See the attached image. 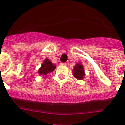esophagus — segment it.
Masks as SVG:
<instances>
[{
	"label": "esophagus",
	"mask_w": 125,
	"mask_h": 125,
	"mask_svg": "<svg viewBox=\"0 0 125 125\" xmlns=\"http://www.w3.org/2000/svg\"><path fill=\"white\" fill-rule=\"evenodd\" d=\"M61 65H67V63H61Z\"/></svg>",
	"instance_id": "1"
}]
</instances>
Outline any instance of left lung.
<instances>
[{
	"instance_id": "left-lung-1",
	"label": "left lung",
	"mask_w": 125,
	"mask_h": 125,
	"mask_svg": "<svg viewBox=\"0 0 125 125\" xmlns=\"http://www.w3.org/2000/svg\"><path fill=\"white\" fill-rule=\"evenodd\" d=\"M73 75L78 80H83L84 76H85L84 70L83 65L81 63H78L74 66V68L73 70Z\"/></svg>"
}]
</instances>
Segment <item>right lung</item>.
Returning a JSON list of instances; mask_svg holds the SVG:
<instances>
[{
  "mask_svg": "<svg viewBox=\"0 0 125 125\" xmlns=\"http://www.w3.org/2000/svg\"><path fill=\"white\" fill-rule=\"evenodd\" d=\"M56 66L55 64H53V63L48 59H45L43 63L41 65V67L38 70V73L40 75H46L49 74L51 72H53L55 69Z\"/></svg>",
  "mask_w": 125,
  "mask_h": 125,
  "instance_id": "add662e5",
  "label": "right lung"
}]
</instances>
